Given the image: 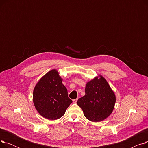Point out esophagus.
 Instances as JSON below:
<instances>
[{"label":"esophagus","instance_id":"esophagus-1","mask_svg":"<svg viewBox=\"0 0 148 148\" xmlns=\"http://www.w3.org/2000/svg\"><path fill=\"white\" fill-rule=\"evenodd\" d=\"M77 100H78V98H76V99H73V103H76L77 101Z\"/></svg>","mask_w":148,"mask_h":148}]
</instances>
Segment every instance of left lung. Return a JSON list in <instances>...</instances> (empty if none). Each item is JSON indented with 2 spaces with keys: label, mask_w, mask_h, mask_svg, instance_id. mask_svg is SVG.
<instances>
[{
  "label": "left lung",
  "mask_w": 148,
  "mask_h": 148,
  "mask_svg": "<svg viewBox=\"0 0 148 148\" xmlns=\"http://www.w3.org/2000/svg\"><path fill=\"white\" fill-rule=\"evenodd\" d=\"M115 103L114 92L104 77L98 75L86 83L85 95L79 98L77 104L88 120L97 122L111 114Z\"/></svg>",
  "instance_id": "1"
}]
</instances>
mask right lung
Listing matches in <instances>:
<instances>
[{
    "label": "right lung",
    "mask_w": 148,
    "mask_h": 148,
    "mask_svg": "<svg viewBox=\"0 0 148 148\" xmlns=\"http://www.w3.org/2000/svg\"><path fill=\"white\" fill-rule=\"evenodd\" d=\"M68 95L58 71L54 69L47 73L35 85L33 101L42 117L56 120L64 115L66 108L73 103Z\"/></svg>",
    "instance_id": "right-lung-1"
}]
</instances>
